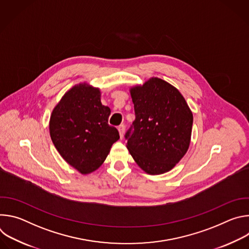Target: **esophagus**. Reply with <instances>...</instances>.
<instances>
[{"label":"esophagus","instance_id":"esophagus-1","mask_svg":"<svg viewBox=\"0 0 249 249\" xmlns=\"http://www.w3.org/2000/svg\"><path fill=\"white\" fill-rule=\"evenodd\" d=\"M124 129H125V126H124V124H121V125H119V126H118V131H119V135H120V137H121V138L123 137V134H124Z\"/></svg>","mask_w":249,"mask_h":249}]
</instances>
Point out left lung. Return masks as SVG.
I'll return each instance as SVG.
<instances>
[{"instance_id":"8db88e82","label":"left lung","mask_w":249,"mask_h":249,"mask_svg":"<svg viewBox=\"0 0 249 249\" xmlns=\"http://www.w3.org/2000/svg\"><path fill=\"white\" fill-rule=\"evenodd\" d=\"M136 118L125 138L127 149L146 173L172 169L188 151L193 114L179 90L151 78L130 89Z\"/></svg>"}]
</instances>
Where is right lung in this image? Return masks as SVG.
<instances>
[{
    "mask_svg": "<svg viewBox=\"0 0 249 249\" xmlns=\"http://www.w3.org/2000/svg\"><path fill=\"white\" fill-rule=\"evenodd\" d=\"M100 90L87 83L69 89L55 106L50 137L60 156L82 174L96 170L119 139L109 126L110 108L100 101Z\"/></svg>",
    "mask_w": 249,
    "mask_h": 249,
    "instance_id": "add662e5",
    "label": "right lung"
}]
</instances>
